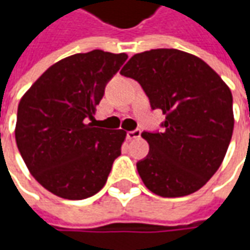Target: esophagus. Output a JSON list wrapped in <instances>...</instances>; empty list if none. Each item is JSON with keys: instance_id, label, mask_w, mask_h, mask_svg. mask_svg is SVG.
Wrapping results in <instances>:
<instances>
[{"instance_id": "esophagus-1", "label": "esophagus", "mask_w": 250, "mask_h": 250, "mask_svg": "<svg viewBox=\"0 0 250 250\" xmlns=\"http://www.w3.org/2000/svg\"><path fill=\"white\" fill-rule=\"evenodd\" d=\"M140 135H142V132L139 129H135V130H130L126 133V138L129 140H133V139H139Z\"/></svg>"}]
</instances>
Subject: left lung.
<instances>
[{"mask_svg":"<svg viewBox=\"0 0 250 250\" xmlns=\"http://www.w3.org/2000/svg\"><path fill=\"white\" fill-rule=\"evenodd\" d=\"M140 83L164 132H143L147 157L136 164L143 184L161 197L199 190L216 174L232 138V94L220 75L193 54L157 48L135 54L121 69Z\"/></svg>","mask_w":250,"mask_h":250,"instance_id":"obj_1","label":"left lung"}]
</instances>
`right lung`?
<instances>
[{"mask_svg": "<svg viewBox=\"0 0 250 250\" xmlns=\"http://www.w3.org/2000/svg\"><path fill=\"white\" fill-rule=\"evenodd\" d=\"M126 58L103 50L69 55L51 65L19 101V153L34 179L55 196L82 200L105 185L126 132L96 128L89 120Z\"/></svg>", "mask_w": 250, "mask_h": 250, "instance_id": "obj_1", "label": "right lung"}]
</instances>
